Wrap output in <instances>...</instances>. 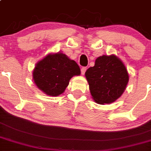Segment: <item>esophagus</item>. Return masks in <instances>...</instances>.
Instances as JSON below:
<instances>
[{"mask_svg": "<svg viewBox=\"0 0 151 151\" xmlns=\"http://www.w3.org/2000/svg\"><path fill=\"white\" fill-rule=\"evenodd\" d=\"M86 70H87L86 67H82V68H81V69H80V71H81V74L83 75V74H85V72H86Z\"/></svg>", "mask_w": 151, "mask_h": 151, "instance_id": "obj_1", "label": "esophagus"}]
</instances>
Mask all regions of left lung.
<instances>
[{"label": "left lung", "instance_id": "8db88e82", "mask_svg": "<svg viewBox=\"0 0 151 151\" xmlns=\"http://www.w3.org/2000/svg\"><path fill=\"white\" fill-rule=\"evenodd\" d=\"M85 75L92 98L99 104H111L120 98L129 80L126 67L115 55L97 58Z\"/></svg>", "mask_w": 151, "mask_h": 151}]
</instances>
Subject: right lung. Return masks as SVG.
I'll use <instances>...</instances> for the list:
<instances>
[{"mask_svg":"<svg viewBox=\"0 0 151 151\" xmlns=\"http://www.w3.org/2000/svg\"><path fill=\"white\" fill-rule=\"evenodd\" d=\"M80 69L75 61L61 53L49 54L36 64L33 73L38 88L46 95L58 96L68 86L73 76L80 75Z\"/></svg>","mask_w":151,"mask_h":151,"instance_id":"right-lung-1","label":"right lung"}]
</instances>
